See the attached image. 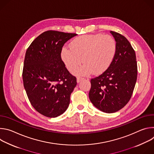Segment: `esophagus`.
I'll return each mask as SVG.
<instances>
[{
  "label": "esophagus",
  "mask_w": 154,
  "mask_h": 154,
  "mask_svg": "<svg viewBox=\"0 0 154 154\" xmlns=\"http://www.w3.org/2000/svg\"><path fill=\"white\" fill-rule=\"evenodd\" d=\"M83 79V78H82V77H77V83H79L81 80H82Z\"/></svg>",
  "instance_id": "obj_1"
}]
</instances>
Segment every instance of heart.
<instances>
[{
  "mask_svg": "<svg viewBox=\"0 0 154 154\" xmlns=\"http://www.w3.org/2000/svg\"><path fill=\"white\" fill-rule=\"evenodd\" d=\"M69 47L62 49L61 59L70 71L83 61L84 64L75 71L78 75L103 73L110 66L116 52V41L108 35H82L74 39Z\"/></svg>",
  "mask_w": 154,
  "mask_h": 154,
  "instance_id": "heart-1",
  "label": "heart"
}]
</instances>
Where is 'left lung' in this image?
Returning a JSON list of instances; mask_svg holds the SVG:
<instances>
[{
    "mask_svg": "<svg viewBox=\"0 0 154 154\" xmlns=\"http://www.w3.org/2000/svg\"><path fill=\"white\" fill-rule=\"evenodd\" d=\"M116 42V52L109 68L91 80L89 98L99 110L112 113L119 111L129 101L137 79L135 51L127 38L111 31Z\"/></svg>",
    "mask_w": 154,
    "mask_h": 154,
    "instance_id": "1",
    "label": "left lung"
}]
</instances>
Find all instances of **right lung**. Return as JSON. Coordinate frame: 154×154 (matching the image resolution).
Masks as SVG:
<instances>
[{
	"label": "right lung",
	"instance_id": "1",
	"mask_svg": "<svg viewBox=\"0 0 154 154\" xmlns=\"http://www.w3.org/2000/svg\"><path fill=\"white\" fill-rule=\"evenodd\" d=\"M75 33L49 30L27 49L23 72L24 86L33 107L40 114L56 118L68 108L76 78L65 67L61 52Z\"/></svg>",
	"mask_w": 154,
	"mask_h": 154
}]
</instances>
